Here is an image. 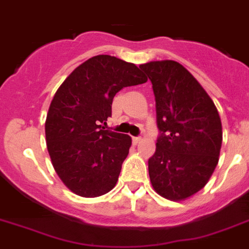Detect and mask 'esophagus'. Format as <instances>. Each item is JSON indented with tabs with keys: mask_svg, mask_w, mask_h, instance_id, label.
I'll return each instance as SVG.
<instances>
[{
	"mask_svg": "<svg viewBox=\"0 0 249 249\" xmlns=\"http://www.w3.org/2000/svg\"><path fill=\"white\" fill-rule=\"evenodd\" d=\"M140 140H142V138H140V137H134L133 138V142H135V144H138V142H139Z\"/></svg>",
	"mask_w": 249,
	"mask_h": 249,
	"instance_id": "1",
	"label": "esophagus"
}]
</instances>
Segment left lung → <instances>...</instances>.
I'll return each mask as SVG.
<instances>
[{"label": "left lung", "instance_id": "8db88e82", "mask_svg": "<svg viewBox=\"0 0 249 249\" xmlns=\"http://www.w3.org/2000/svg\"><path fill=\"white\" fill-rule=\"evenodd\" d=\"M139 68L153 85L159 129L157 149L148 161L151 185L166 199H185L208 183L219 160V114L179 62L151 61Z\"/></svg>", "mask_w": 249, "mask_h": 249}]
</instances>
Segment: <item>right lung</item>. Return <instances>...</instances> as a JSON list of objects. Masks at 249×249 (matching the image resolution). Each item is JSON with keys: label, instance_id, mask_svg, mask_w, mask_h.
Segmentation results:
<instances>
[{"label": "right lung", "instance_id": "right-lung-1", "mask_svg": "<svg viewBox=\"0 0 249 249\" xmlns=\"http://www.w3.org/2000/svg\"><path fill=\"white\" fill-rule=\"evenodd\" d=\"M146 80L134 64L98 55L77 66L57 89L45 133L53 168L71 192L92 198L115 187L131 138L103 125L111 116L116 92Z\"/></svg>", "mask_w": 249, "mask_h": 249}]
</instances>
